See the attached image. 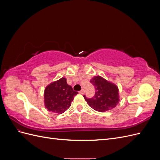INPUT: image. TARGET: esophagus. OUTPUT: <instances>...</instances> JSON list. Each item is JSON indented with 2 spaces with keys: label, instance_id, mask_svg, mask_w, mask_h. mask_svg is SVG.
<instances>
[{
  "label": "esophagus",
  "instance_id": "1",
  "mask_svg": "<svg viewBox=\"0 0 160 160\" xmlns=\"http://www.w3.org/2000/svg\"><path fill=\"white\" fill-rule=\"evenodd\" d=\"M79 93L81 94H84L85 93V90L83 89H82L80 91H79Z\"/></svg>",
  "mask_w": 160,
  "mask_h": 160
}]
</instances>
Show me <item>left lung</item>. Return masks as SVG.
Returning <instances> with one entry per match:
<instances>
[{"label": "left lung", "instance_id": "1", "mask_svg": "<svg viewBox=\"0 0 160 160\" xmlns=\"http://www.w3.org/2000/svg\"><path fill=\"white\" fill-rule=\"evenodd\" d=\"M93 85L95 93L92 98L83 95L87 103L95 111L105 112L116 107L119 101L118 88L100 76H95L90 81Z\"/></svg>", "mask_w": 160, "mask_h": 160}]
</instances>
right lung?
I'll return each mask as SVG.
<instances>
[{
	"instance_id": "obj_1",
	"label": "right lung",
	"mask_w": 160,
	"mask_h": 160,
	"mask_svg": "<svg viewBox=\"0 0 160 160\" xmlns=\"http://www.w3.org/2000/svg\"><path fill=\"white\" fill-rule=\"evenodd\" d=\"M78 93L67 83L64 77L52 82L45 89L44 102L48 111L62 113L71 106L74 97Z\"/></svg>"
}]
</instances>
